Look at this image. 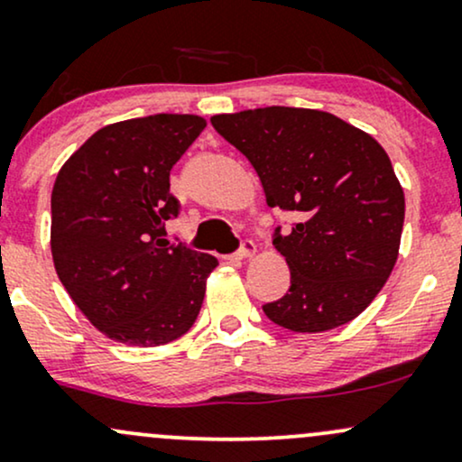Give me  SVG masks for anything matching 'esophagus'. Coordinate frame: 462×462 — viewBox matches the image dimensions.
Here are the masks:
<instances>
[{"label":"esophagus","instance_id":"esophagus-1","mask_svg":"<svg viewBox=\"0 0 462 462\" xmlns=\"http://www.w3.org/2000/svg\"><path fill=\"white\" fill-rule=\"evenodd\" d=\"M254 251H257V244H254L253 240H248V237H244L240 248H237L236 257L237 259H246V257H253Z\"/></svg>","mask_w":462,"mask_h":462}]
</instances>
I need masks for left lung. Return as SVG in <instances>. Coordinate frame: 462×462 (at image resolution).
Listing matches in <instances>:
<instances>
[{
	"instance_id": "obj_1",
	"label": "left lung",
	"mask_w": 462,
	"mask_h": 462,
	"mask_svg": "<svg viewBox=\"0 0 462 462\" xmlns=\"http://www.w3.org/2000/svg\"><path fill=\"white\" fill-rule=\"evenodd\" d=\"M211 125L251 162L270 208L296 218L273 233L291 279L265 316L296 333L355 319L392 274L404 225V192L383 146L307 107L218 114Z\"/></svg>"
}]
</instances>
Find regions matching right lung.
Listing matches in <instances>:
<instances>
[{
	"label": "right lung",
	"mask_w": 462,
	"mask_h": 462,
	"mask_svg": "<svg viewBox=\"0 0 462 462\" xmlns=\"http://www.w3.org/2000/svg\"><path fill=\"white\" fill-rule=\"evenodd\" d=\"M194 114H155L92 134L58 172L51 253L64 290L103 335L162 346L192 328L211 254L168 244L181 203L171 168L205 129Z\"/></svg>",
	"instance_id": "1"
}]
</instances>
